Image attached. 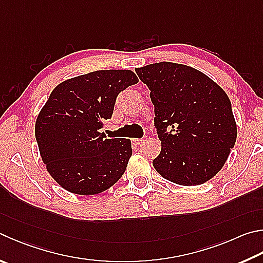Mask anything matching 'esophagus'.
Wrapping results in <instances>:
<instances>
[{"label": "esophagus", "instance_id": "34e87169", "mask_svg": "<svg viewBox=\"0 0 263 263\" xmlns=\"http://www.w3.org/2000/svg\"><path fill=\"white\" fill-rule=\"evenodd\" d=\"M145 140H146V138H136V139H133V141H135L138 145H141Z\"/></svg>", "mask_w": 263, "mask_h": 263}]
</instances>
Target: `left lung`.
Instances as JSON below:
<instances>
[{
    "mask_svg": "<svg viewBox=\"0 0 263 263\" xmlns=\"http://www.w3.org/2000/svg\"><path fill=\"white\" fill-rule=\"evenodd\" d=\"M151 90L161 153L155 170L173 183H206L226 163L237 125L227 93L197 69L160 62L136 69Z\"/></svg>",
    "mask_w": 263,
    "mask_h": 263,
    "instance_id": "8db88e82",
    "label": "left lung"
}]
</instances>
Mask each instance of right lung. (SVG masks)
<instances>
[{
	"mask_svg": "<svg viewBox=\"0 0 263 263\" xmlns=\"http://www.w3.org/2000/svg\"><path fill=\"white\" fill-rule=\"evenodd\" d=\"M139 80L131 70H99L57 85L37 116L35 138L50 176L71 193H101L122 177L130 139H107L117 95Z\"/></svg>",
	"mask_w": 263,
	"mask_h": 263,
	"instance_id": "obj_1",
	"label": "right lung"
}]
</instances>
